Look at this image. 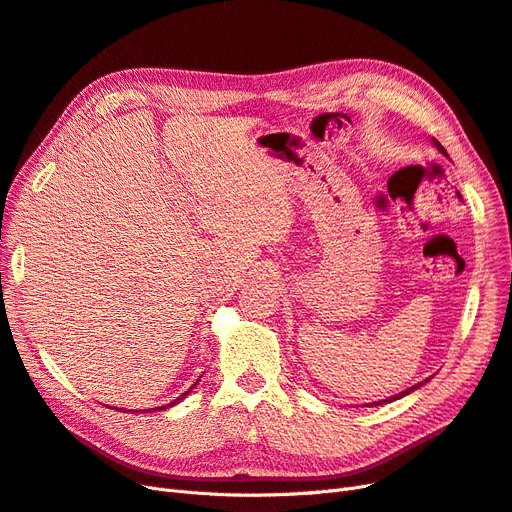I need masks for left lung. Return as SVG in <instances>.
Wrapping results in <instances>:
<instances>
[{
	"mask_svg": "<svg viewBox=\"0 0 512 512\" xmlns=\"http://www.w3.org/2000/svg\"><path fill=\"white\" fill-rule=\"evenodd\" d=\"M435 145H437V150H440L442 154H446V150L442 148V143L440 141H435ZM448 156V154H446ZM425 382H429V379H425ZM425 382H420V384H416V386H412V388H407L405 392H401V394H397V397H390V399H386V401H394V399H401V397H405V394H410V392H414L416 388H420V386H425ZM384 401V403H386ZM379 405H382V403H379Z\"/></svg>",
	"mask_w": 512,
	"mask_h": 512,
	"instance_id": "8db88e82",
	"label": "left lung"
}]
</instances>
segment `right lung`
<instances>
[{
    "label": "right lung",
    "mask_w": 512,
    "mask_h": 512,
    "mask_svg": "<svg viewBox=\"0 0 512 512\" xmlns=\"http://www.w3.org/2000/svg\"><path fill=\"white\" fill-rule=\"evenodd\" d=\"M186 394H188V390H186V392H184V394H182V397H178V399H175V401H173V403H178V401H182V399H184V397H186ZM160 410H165V407H160Z\"/></svg>",
    "instance_id": "add662e5"
}]
</instances>
